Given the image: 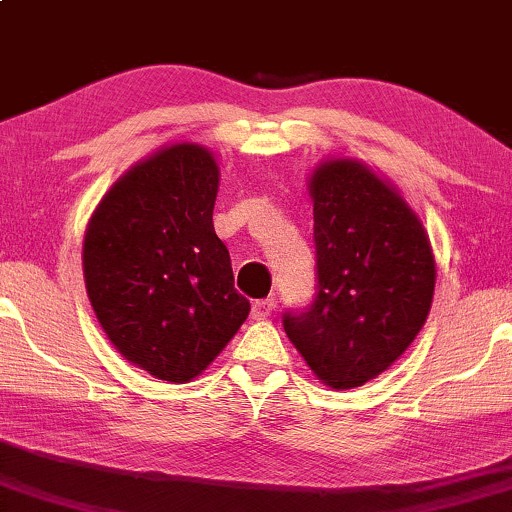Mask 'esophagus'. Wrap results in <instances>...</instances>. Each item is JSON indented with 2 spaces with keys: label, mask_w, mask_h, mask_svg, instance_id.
I'll return each mask as SVG.
<instances>
[{
  "label": "esophagus",
  "mask_w": 512,
  "mask_h": 512,
  "mask_svg": "<svg viewBox=\"0 0 512 512\" xmlns=\"http://www.w3.org/2000/svg\"><path fill=\"white\" fill-rule=\"evenodd\" d=\"M271 310H273V299H259L253 303L250 315H253V319H266L271 315Z\"/></svg>",
  "instance_id": "obj_1"
}]
</instances>
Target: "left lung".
<instances>
[{
  "instance_id": "8db88e82",
  "label": "left lung",
  "mask_w": 512,
  "mask_h": 512,
  "mask_svg": "<svg viewBox=\"0 0 512 512\" xmlns=\"http://www.w3.org/2000/svg\"><path fill=\"white\" fill-rule=\"evenodd\" d=\"M317 294L282 315L287 338L331 388H356L391 368L432 305L430 239L398 190L354 158L317 165Z\"/></svg>"
}]
</instances>
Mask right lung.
<instances>
[{
    "mask_svg": "<svg viewBox=\"0 0 512 512\" xmlns=\"http://www.w3.org/2000/svg\"><path fill=\"white\" fill-rule=\"evenodd\" d=\"M218 177L200 144L158 149L112 183L82 246L105 335L126 361L170 384L202 375L250 312L213 230Z\"/></svg>",
    "mask_w": 512,
    "mask_h": 512,
    "instance_id": "obj_1",
    "label": "right lung"
}]
</instances>
